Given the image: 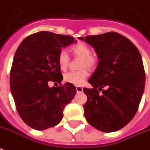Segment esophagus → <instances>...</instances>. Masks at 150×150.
<instances>
[{"label":"esophagus","mask_w":150,"mask_h":150,"mask_svg":"<svg viewBox=\"0 0 150 150\" xmlns=\"http://www.w3.org/2000/svg\"><path fill=\"white\" fill-rule=\"evenodd\" d=\"M83 88L81 87V86H77L76 87V91H77L78 93H81V92H83Z\"/></svg>","instance_id":"34e87169"}]
</instances>
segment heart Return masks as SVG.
I'll return each mask as SVG.
<instances>
[{"mask_svg": "<svg viewBox=\"0 0 150 150\" xmlns=\"http://www.w3.org/2000/svg\"><path fill=\"white\" fill-rule=\"evenodd\" d=\"M70 50L73 55L76 57H79L82 59L81 68H83L79 71H70L66 73L64 76V79L66 83H71L75 86L83 85L85 82L86 79L89 75V71L87 68H92L97 64V60L95 57L92 56L91 48L85 42H78L76 44L71 45ZM69 56L65 50H61L57 57L58 65L61 70H66L68 64H69Z\"/></svg>", "mask_w": 150, "mask_h": 150, "instance_id": "b5f03b06", "label": "heart"}]
</instances>
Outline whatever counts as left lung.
Returning <instances> with one entry per match:
<instances>
[{
  "instance_id": "8db88e82",
  "label": "left lung",
  "mask_w": 150,
  "mask_h": 150,
  "mask_svg": "<svg viewBox=\"0 0 150 150\" xmlns=\"http://www.w3.org/2000/svg\"><path fill=\"white\" fill-rule=\"evenodd\" d=\"M79 38L92 45L99 59L88 80L93 88H83L87 96L83 105L86 120L103 132L119 131L134 118L143 94L146 74L141 54L116 32Z\"/></svg>"
}]
</instances>
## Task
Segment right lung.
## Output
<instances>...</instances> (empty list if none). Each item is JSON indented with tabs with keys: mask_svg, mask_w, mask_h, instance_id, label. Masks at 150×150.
Segmentation results:
<instances>
[{
	"mask_svg": "<svg viewBox=\"0 0 150 150\" xmlns=\"http://www.w3.org/2000/svg\"><path fill=\"white\" fill-rule=\"evenodd\" d=\"M75 42L69 35L40 31L26 38L16 51L10 89L19 116L31 128L42 131L57 125L65 105L75 95V86L71 83L52 88L48 85L50 81L60 84L58 54Z\"/></svg>",
	"mask_w": 150,
	"mask_h": 150,
	"instance_id": "1",
	"label": "right lung"
}]
</instances>
